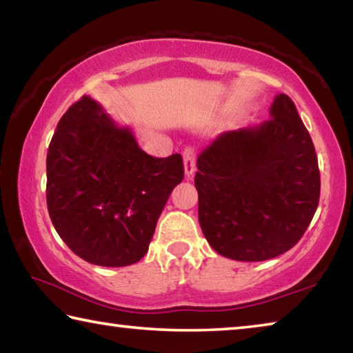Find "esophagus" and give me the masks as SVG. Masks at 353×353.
<instances>
[{
	"label": "esophagus",
	"mask_w": 353,
	"mask_h": 353,
	"mask_svg": "<svg viewBox=\"0 0 353 353\" xmlns=\"http://www.w3.org/2000/svg\"><path fill=\"white\" fill-rule=\"evenodd\" d=\"M183 170H185V176H191L194 172V160H196V154L193 148H185L183 149Z\"/></svg>",
	"instance_id": "obj_1"
}]
</instances>
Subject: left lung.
Wrapping results in <instances>:
<instances>
[{
  "label": "left lung",
  "mask_w": 353,
  "mask_h": 353,
  "mask_svg": "<svg viewBox=\"0 0 353 353\" xmlns=\"http://www.w3.org/2000/svg\"><path fill=\"white\" fill-rule=\"evenodd\" d=\"M199 224L219 255L263 261L301 240L319 204L314 146L296 105L276 94L270 119L221 134L198 157Z\"/></svg>",
  "instance_id": "8db88e82"
}]
</instances>
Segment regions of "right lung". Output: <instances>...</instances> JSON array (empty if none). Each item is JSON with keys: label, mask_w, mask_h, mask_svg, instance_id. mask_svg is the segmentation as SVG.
I'll use <instances>...</instances> for the list:
<instances>
[{"label": "right lung", "mask_w": 353, "mask_h": 353, "mask_svg": "<svg viewBox=\"0 0 353 353\" xmlns=\"http://www.w3.org/2000/svg\"><path fill=\"white\" fill-rule=\"evenodd\" d=\"M183 179L181 154L148 155L128 126L82 97L48 148L46 204L63 243L92 265H134L148 252L160 213Z\"/></svg>", "instance_id": "obj_1"}]
</instances>
